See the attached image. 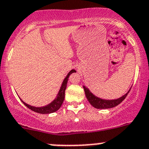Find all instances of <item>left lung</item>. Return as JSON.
I'll list each match as a JSON object with an SVG mask.
<instances>
[{"label": "left lung", "mask_w": 149, "mask_h": 149, "mask_svg": "<svg viewBox=\"0 0 149 149\" xmlns=\"http://www.w3.org/2000/svg\"><path fill=\"white\" fill-rule=\"evenodd\" d=\"M84 90L85 92V95L87 97V100L90 102V104H91L92 106L94 107L96 109H109V108H112L114 107H116L117 105H118L119 104L122 102L123 100L125 99V98L126 97V95H128L129 90L128 92V93H126V95H124L123 96H122L121 98H118V99L115 100H103L99 98H97L95 95H93L91 93V92L84 86Z\"/></svg>", "instance_id": "8db88e82"}]
</instances>
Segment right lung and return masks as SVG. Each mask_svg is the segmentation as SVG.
Segmentation results:
<instances>
[{
	"instance_id": "obj_1",
	"label": "right lung",
	"mask_w": 149,
	"mask_h": 149,
	"mask_svg": "<svg viewBox=\"0 0 149 149\" xmlns=\"http://www.w3.org/2000/svg\"><path fill=\"white\" fill-rule=\"evenodd\" d=\"M74 72H76V70H72L69 72V73H68V76H66V78L64 79L63 83H62V87H61L60 90H59V94H58L56 98L54 101H52L51 104L47 105V106L42 107H35L30 106V105H29V104H26V103L23 102V101L21 100L22 102H23L28 108H29L31 110L34 111V112H37V113L49 114V113H52V112H56V111H57L58 109L61 107L62 103H63L64 101V98H65V90H66L67 84H68L69 76H70L71 73H74Z\"/></svg>"
}]
</instances>
